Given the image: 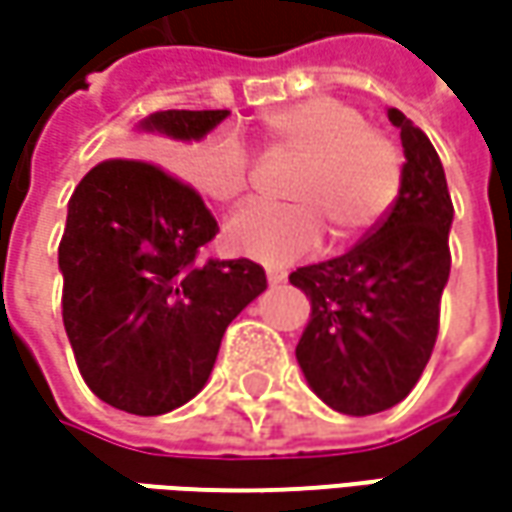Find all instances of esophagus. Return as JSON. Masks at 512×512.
<instances>
[{"mask_svg": "<svg viewBox=\"0 0 512 512\" xmlns=\"http://www.w3.org/2000/svg\"><path fill=\"white\" fill-rule=\"evenodd\" d=\"M282 282H285V270H276V267H270V270H267V285L279 287Z\"/></svg>", "mask_w": 512, "mask_h": 512, "instance_id": "obj_1", "label": "esophagus"}]
</instances>
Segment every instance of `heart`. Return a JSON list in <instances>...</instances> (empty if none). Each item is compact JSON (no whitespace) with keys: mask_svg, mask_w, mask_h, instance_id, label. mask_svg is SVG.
Returning <instances> with one entry per match:
<instances>
[{"mask_svg":"<svg viewBox=\"0 0 512 512\" xmlns=\"http://www.w3.org/2000/svg\"><path fill=\"white\" fill-rule=\"evenodd\" d=\"M267 148L299 159L287 185L296 205L247 207L227 225V245L265 265H290L316 250L325 222L336 242L367 233L396 205L402 153L362 110L339 99H302L259 119ZM193 185L216 205H239L250 185V153L233 133H216L190 156Z\"/></svg>","mask_w":512,"mask_h":512,"instance_id":"1","label":"heart"}]
</instances>
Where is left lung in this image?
Instances as JSON below:
<instances>
[{"mask_svg":"<svg viewBox=\"0 0 512 512\" xmlns=\"http://www.w3.org/2000/svg\"><path fill=\"white\" fill-rule=\"evenodd\" d=\"M404 148L396 205L344 256L290 273L310 299L296 362L333 410L370 416L416 387L439 333L450 276L453 202L442 159L402 110L387 108Z\"/></svg>","mask_w":512,"mask_h":512,"instance_id":"obj_1","label":"left lung"}]
</instances>
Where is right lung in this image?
I'll list each match as a JSON object with an SVG mask.
<instances>
[{"mask_svg": "<svg viewBox=\"0 0 512 512\" xmlns=\"http://www.w3.org/2000/svg\"><path fill=\"white\" fill-rule=\"evenodd\" d=\"M227 116L159 110L136 133L202 142ZM216 233L199 193L145 162H102L73 190L59 245L62 319L105 404L162 416L207 384L227 325L267 287L250 259L196 262Z\"/></svg>", "mask_w": 512, "mask_h": 512, "instance_id": "1", "label": "right lung"}]
</instances>
